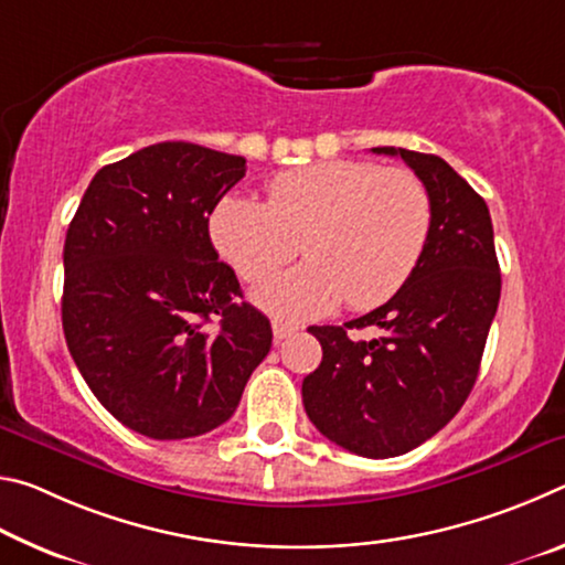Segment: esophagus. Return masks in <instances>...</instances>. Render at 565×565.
I'll return each mask as SVG.
<instances>
[{"instance_id": "1", "label": "esophagus", "mask_w": 565, "mask_h": 565, "mask_svg": "<svg viewBox=\"0 0 565 565\" xmlns=\"http://www.w3.org/2000/svg\"><path fill=\"white\" fill-rule=\"evenodd\" d=\"M271 329H274V339H276V341H284L286 337H291V333L299 331V327H296V323L279 321V319H276V321L271 323Z\"/></svg>"}]
</instances>
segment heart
Here are the masks:
<instances>
[{"label":"heart","mask_w":565,"mask_h":565,"mask_svg":"<svg viewBox=\"0 0 565 565\" xmlns=\"http://www.w3.org/2000/svg\"><path fill=\"white\" fill-rule=\"evenodd\" d=\"M266 196H224L209 232L246 281H262L291 262L301 238L309 262L254 294L279 317H321L341 301L353 311L374 309L408 281L431 236V196L408 169L329 159L281 171Z\"/></svg>","instance_id":"1"}]
</instances>
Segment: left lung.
I'll return each instance as SVG.
<instances>
[{
  "label": "left lung",
  "instance_id": "obj_1",
  "mask_svg": "<svg viewBox=\"0 0 565 565\" xmlns=\"http://www.w3.org/2000/svg\"><path fill=\"white\" fill-rule=\"evenodd\" d=\"M401 157L424 181L434 222L408 281L366 317L311 327L319 369L303 379L311 424L341 448L366 458L408 454L451 420L476 384L501 299V271L489 206L441 157L376 147ZM374 326L382 337L351 338Z\"/></svg>",
  "mask_w": 565,
  "mask_h": 565
}]
</instances>
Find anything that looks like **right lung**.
Masks as SVG:
<instances>
[{
    "label": "right lung",
    "mask_w": 565,
    "mask_h": 565,
    "mask_svg": "<svg viewBox=\"0 0 565 565\" xmlns=\"http://www.w3.org/2000/svg\"><path fill=\"white\" fill-rule=\"evenodd\" d=\"M244 174V157L161 141L102 167L66 228V347L99 404L141 436L222 426L271 349L269 319L209 238Z\"/></svg>",
    "instance_id": "1"
}]
</instances>
